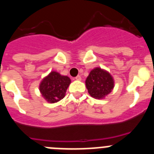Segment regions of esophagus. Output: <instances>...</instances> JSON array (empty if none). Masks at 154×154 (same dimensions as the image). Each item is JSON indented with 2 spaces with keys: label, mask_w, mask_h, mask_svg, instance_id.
Listing matches in <instances>:
<instances>
[{
  "label": "esophagus",
  "mask_w": 154,
  "mask_h": 154,
  "mask_svg": "<svg viewBox=\"0 0 154 154\" xmlns=\"http://www.w3.org/2000/svg\"><path fill=\"white\" fill-rule=\"evenodd\" d=\"M75 79L76 80H79H79H81V76H80V75H77Z\"/></svg>",
  "instance_id": "obj_1"
}]
</instances>
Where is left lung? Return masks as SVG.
I'll use <instances>...</instances> for the list:
<instances>
[{
    "label": "left lung",
    "instance_id": "left-lung-1",
    "mask_svg": "<svg viewBox=\"0 0 154 154\" xmlns=\"http://www.w3.org/2000/svg\"><path fill=\"white\" fill-rule=\"evenodd\" d=\"M89 95L95 99H103L113 89L114 81L111 75L100 68L92 70L85 80Z\"/></svg>",
    "mask_w": 154,
    "mask_h": 154
}]
</instances>
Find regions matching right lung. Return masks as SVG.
<instances>
[{"instance_id": "right-lung-1", "label": "right lung", "mask_w": 154, "mask_h": 154, "mask_svg": "<svg viewBox=\"0 0 154 154\" xmlns=\"http://www.w3.org/2000/svg\"><path fill=\"white\" fill-rule=\"evenodd\" d=\"M71 79L68 76L61 75L56 72H51L42 81L39 90L48 103H57L65 97Z\"/></svg>"}]
</instances>
